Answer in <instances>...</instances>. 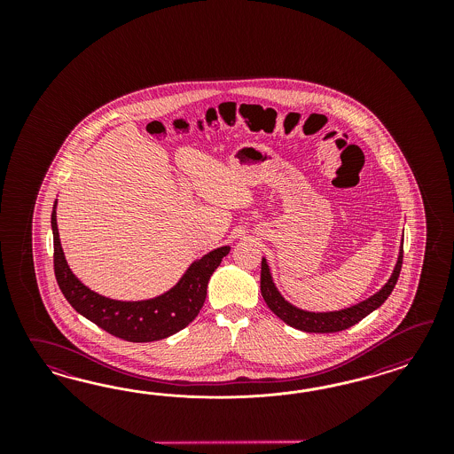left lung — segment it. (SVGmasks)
<instances>
[{"mask_svg":"<svg viewBox=\"0 0 454 454\" xmlns=\"http://www.w3.org/2000/svg\"><path fill=\"white\" fill-rule=\"evenodd\" d=\"M403 264V239L399 247L398 262L395 264V270L389 276L387 283L380 291H376L372 296L366 298L364 301L353 304L349 308H344L340 311H326V313H315L306 311L294 304L286 301L283 294L276 288L273 276L270 271V264L266 258L262 260V294L268 308L275 313L276 317L283 319L291 328L306 331V333H336V331L348 330L353 325L359 323L363 317H368L374 309H378L387 300L391 291L396 286L399 271Z\"/></svg>","mask_w":454,"mask_h":454,"instance_id":"obj_1","label":"left lung"}]
</instances>
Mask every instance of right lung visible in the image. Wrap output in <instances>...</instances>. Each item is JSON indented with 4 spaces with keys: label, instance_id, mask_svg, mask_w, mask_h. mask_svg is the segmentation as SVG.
<instances>
[{
    "label": "right lung",
    "instance_id": "1",
    "mask_svg": "<svg viewBox=\"0 0 454 454\" xmlns=\"http://www.w3.org/2000/svg\"><path fill=\"white\" fill-rule=\"evenodd\" d=\"M56 203L58 201L51 213L56 281L69 304L82 317L113 336L131 343L165 340L186 328L198 317L207 300V281L231 247H216L192 262L178 283L160 296L141 301L111 300L84 286L69 270L58 233Z\"/></svg>",
    "mask_w": 454,
    "mask_h": 454
}]
</instances>
